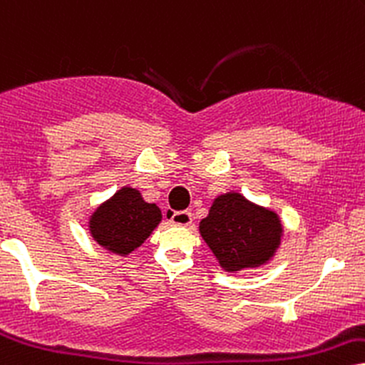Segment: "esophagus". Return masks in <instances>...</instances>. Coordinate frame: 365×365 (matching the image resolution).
<instances>
[{"label":"esophagus","instance_id":"34e87169","mask_svg":"<svg viewBox=\"0 0 365 365\" xmlns=\"http://www.w3.org/2000/svg\"><path fill=\"white\" fill-rule=\"evenodd\" d=\"M168 218L178 227H187L192 222L191 211H174V213H168Z\"/></svg>","mask_w":365,"mask_h":365}]
</instances>
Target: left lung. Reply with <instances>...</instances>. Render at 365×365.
Masks as SVG:
<instances>
[{
  "label": "left lung",
  "instance_id": "left-lung-1",
  "mask_svg": "<svg viewBox=\"0 0 365 365\" xmlns=\"http://www.w3.org/2000/svg\"><path fill=\"white\" fill-rule=\"evenodd\" d=\"M200 233L223 271L238 272L267 264L281 245V218L276 211L252 203L240 192L215 197Z\"/></svg>",
  "mask_w": 365,
  "mask_h": 365
}]
</instances>
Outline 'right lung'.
Instances as JSON below:
<instances>
[{
  "label": "right lung",
  "instance_id": "1",
  "mask_svg": "<svg viewBox=\"0 0 365 365\" xmlns=\"http://www.w3.org/2000/svg\"><path fill=\"white\" fill-rule=\"evenodd\" d=\"M159 206L147 203L140 191L123 186L89 217V233L98 245L127 257L160 223Z\"/></svg>",
  "mask_w": 365,
  "mask_h": 365
}]
</instances>
